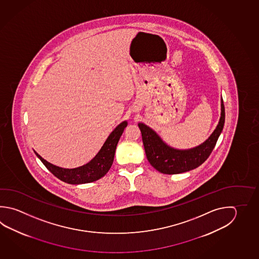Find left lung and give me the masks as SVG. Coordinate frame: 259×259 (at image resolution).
<instances>
[{
  "mask_svg": "<svg viewBox=\"0 0 259 259\" xmlns=\"http://www.w3.org/2000/svg\"><path fill=\"white\" fill-rule=\"evenodd\" d=\"M225 118V106L222 99L221 117L217 128L201 145L189 150H177L169 147L151 127L139 123L147 159L151 166L161 174H182L197 168L208 159L215 146L224 127Z\"/></svg>",
  "mask_w": 259,
  "mask_h": 259,
  "instance_id": "1",
  "label": "left lung"
}]
</instances>
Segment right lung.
<instances>
[{
    "label": "right lung",
    "instance_id": "obj_1",
    "mask_svg": "<svg viewBox=\"0 0 259 259\" xmlns=\"http://www.w3.org/2000/svg\"><path fill=\"white\" fill-rule=\"evenodd\" d=\"M127 121H123L118 125L108 137L99 153L95 156L89 163L75 169H64L48 162L36 151L34 153L41 160L44 165L57 178L69 184H83L92 183L102 178L110 169L114 160L115 151L118 145L119 138L122 135L124 128L127 127Z\"/></svg>",
    "mask_w": 259,
    "mask_h": 259
}]
</instances>
